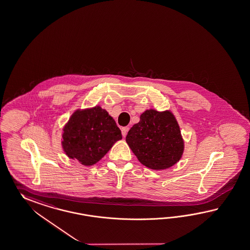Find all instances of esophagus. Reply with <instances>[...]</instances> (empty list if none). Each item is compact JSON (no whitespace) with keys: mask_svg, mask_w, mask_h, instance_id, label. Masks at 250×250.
I'll list each match as a JSON object with an SVG mask.
<instances>
[{"mask_svg":"<svg viewBox=\"0 0 250 250\" xmlns=\"http://www.w3.org/2000/svg\"><path fill=\"white\" fill-rule=\"evenodd\" d=\"M128 129L129 127H123L121 130H122V134L124 137H125L126 136V134H127Z\"/></svg>","mask_w":250,"mask_h":250,"instance_id":"34e87169","label":"esophagus"}]
</instances>
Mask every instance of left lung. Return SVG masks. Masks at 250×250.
Returning a JSON list of instances; mask_svg holds the SVG:
<instances>
[{"instance_id": "obj_1", "label": "left lung", "mask_w": 250, "mask_h": 250, "mask_svg": "<svg viewBox=\"0 0 250 250\" xmlns=\"http://www.w3.org/2000/svg\"><path fill=\"white\" fill-rule=\"evenodd\" d=\"M125 140L141 164L152 170L170 168L181 160L184 150L180 126L169 110L145 111Z\"/></svg>"}]
</instances>
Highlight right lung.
<instances>
[{
  "label": "right lung",
  "instance_id": "1",
  "mask_svg": "<svg viewBox=\"0 0 250 250\" xmlns=\"http://www.w3.org/2000/svg\"><path fill=\"white\" fill-rule=\"evenodd\" d=\"M122 139L116 121L99 105L76 110L63 128L62 148L70 159L85 166L97 164Z\"/></svg>",
  "mask_w": 250,
  "mask_h": 250
}]
</instances>
